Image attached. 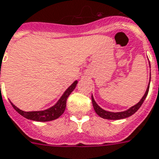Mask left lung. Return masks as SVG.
I'll return each mask as SVG.
<instances>
[{
	"label": "left lung",
	"instance_id": "1",
	"mask_svg": "<svg viewBox=\"0 0 159 159\" xmlns=\"http://www.w3.org/2000/svg\"><path fill=\"white\" fill-rule=\"evenodd\" d=\"M151 79V77H150ZM149 84H150V81H149ZM149 90V84L148 88H147V90L144 95L143 96V98L141 99V101L138 102L137 105H135L132 107H131L130 109H128L127 111H125L122 112H111V111H105L102 108L98 106L97 104L95 103V100L93 96H91V99H92V104L93 107H94V109H95V111L97 113L98 116H100L101 117L104 118V119H108V120H120V119H124V118L128 117V116H131L132 115H133L135 112L137 111L139 108L141 107V106L143 105V101H145L147 95H148V93Z\"/></svg>",
	"mask_w": 159,
	"mask_h": 159
}]
</instances>
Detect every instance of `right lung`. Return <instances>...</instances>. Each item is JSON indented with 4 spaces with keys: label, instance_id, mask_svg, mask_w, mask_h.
Here are the masks:
<instances>
[{
    "label": "right lung",
    "instance_id": "add662e5",
    "mask_svg": "<svg viewBox=\"0 0 159 159\" xmlns=\"http://www.w3.org/2000/svg\"><path fill=\"white\" fill-rule=\"evenodd\" d=\"M77 84V81H75L71 85H70L62 97L59 99V101L54 105L53 107L45 111H23L21 110L18 109L16 106H14L11 102V106L13 108L18 112L20 115L24 116L27 119L32 120H36V121H49V120H55L58 118L64 112L65 107H66V101L69 95L71 94L73 90L75 89V86Z\"/></svg>",
    "mask_w": 159,
    "mask_h": 159
}]
</instances>
